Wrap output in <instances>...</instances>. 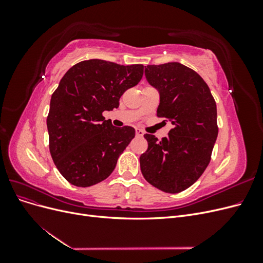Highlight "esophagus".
<instances>
[{"instance_id": "1", "label": "esophagus", "mask_w": 263, "mask_h": 263, "mask_svg": "<svg viewBox=\"0 0 263 263\" xmlns=\"http://www.w3.org/2000/svg\"><path fill=\"white\" fill-rule=\"evenodd\" d=\"M144 130H141V129H139V128H136V136H138V137H141V136H144Z\"/></svg>"}]
</instances>
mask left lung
<instances>
[{
	"instance_id": "obj_1",
	"label": "left lung",
	"mask_w": 263,
	"mask_h": 263,
	"mask_svg": "<svg viewBox=\"0 0 263 263\" xmlns=\"http://www.w3.org/2000/svg\"><path fill=\"white\" fill-rule=\"evenodd\" d=\"M145 76L160 94L157 116L173 127L161 141L144 135L148 149L140 156V170L151 185L180 193L197 181L211 161L218 135L216 102L202 77L179 62L147 66Z\"/></svg>"
}]
</instances>
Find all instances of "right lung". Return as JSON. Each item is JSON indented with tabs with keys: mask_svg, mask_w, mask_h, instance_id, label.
Listing matches in <instances>:
<instances>
[{
	"mask_svg": "<svg viewBox=\"0 0 263 263\" xmlns=\"http://www.w3.org/2000/svg\"><path fill=\"white\" fill-rule=\"evenodd\" d=\"M144 66L91 59L63 76L50 100L47 128L52 160L69 183L86 187L105 180L135 137L130 126L115 127L103 116L137 85Z\"/></svg>",
	"mask_w": 263,
	"mask_h": 263,
	"instance_id": "obj_1",
	"label": "right lung"
}]
</instances>
